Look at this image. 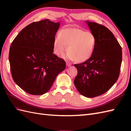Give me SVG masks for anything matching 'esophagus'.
I'll use <instances>...</instances> for the list:
<instances>
[{"label": "esophagus", "instance_id": "1", "mask_svg": "<svg viewBox=\"0 0 131 131\" xmlns=\"http://www.w3.org/2000/svg\"><path fill=\"white\" fill-rule=\"evenodd\" d=\"M66 65L68 66H70L71 65V64L70 62H66Z\"/></svg>", "mask_w": 131, "mask_h": 131}]
</instances>
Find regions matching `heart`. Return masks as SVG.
<instances>
[{
  "label": "heart",
  "mask_w": 131,
  "mask_h": 131,
  "mask_svg": "<svg viewBox=\"0 0 131 131\" xmlns=\"http://www.w3.org/2000/svg\"><path fill=\"white\" fill-rule=\"evenodd\" d=\"M96 44V38L92 32H86L77 27H70L62 30L55 38L54 52L58 56H62L68 50L69 59L84 62L93 55Z\"/></svg>",
  "instance_id": "b5f03b06"
}]
</instances>
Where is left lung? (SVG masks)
<instances>
[{
	"label": "left lung",
	"mask_w": 131,
	"mask_h": 131,
	"mask_svg": "<svg viewBox=\"0 0 131 131\" xmlns=\"http://www.w3.org/2000/svg\"><path fill=\"white\" fill-rule=\"evenodd\" d=\"M96 38L93 55L82 63L75 64L78 74L74 84L79 92L87 97H94L106 92L117 81L122 60V47L107 27L86 21Z\"/></svg>",
	"instance_id": "obj_1"
}]
</instances>
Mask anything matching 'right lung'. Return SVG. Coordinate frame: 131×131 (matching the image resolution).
<instances>
[{
  "mask_svg": "<svg viewBox=\"0 0 131 131\" xmlns=\"http://www.w3.org/2000/svg\"><path fill=\"white\" fill-rule=\"evenodd\" d=\"M60 22L46 19L26 26L17 35L9 49L13 79L32 95H41L51 88L66 62L53 52L55 35Z\"/></svg>",
  "mask_w": 131,
  "mask_h": 131,
  "instance_id": "add662e5",
  "label": "right lung"
}]
</instances>
